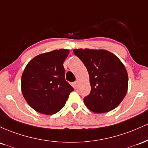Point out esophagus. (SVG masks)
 I'll use <instances>...</instances> for the list:
<instances>
[{"label":"esophagus","mask_w":148,"mask_h":148,"mask_svg":"<svg viewBox=\"0 0 148 148\" xmlns=\"http://www.w3.org/2000/svg\"><path fill=\"white\" fill-rule=\"evenodd\" d=\"M77 85H78V82H77V81H75V82H73V87L75 88H77Z\"/></svg>","instance_id":"obj_1"}]
</instances>
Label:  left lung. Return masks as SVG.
<instances>
[{
  "label": "left lung",
  "mask_w": 148,
  "mask_h": 148,
  "mask_svg": "<svg viewBox=\"0 0 148 148\" xmlns=\"http://www.w3.org/2000/svg\"><path fill=\"white\" fill-rule=\"evenodd\" d=\"M73 53L89 73L91 92L84 98L86 106L97 113L117 107L128 89V74L121 61L103 49H75Z\"/></svg>",
  "instance_id": "8db88e82"
}]
</instances>
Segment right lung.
<instances>
[{"label":"right lung","instance_id":"add662e5","mask_svg":"<svg viewBox=\"0 0 148 148\" xmlns=\"http://www.w3.org/2000/svg\"><path fill=\"white\" fill-rule=\"evenodd\" d=\"M69 50H53L36 56L21 76V92L29 105L38 112L55 114L64 107L73 88L65 79L64 61Z\"/></svg>","mask_w":148,"mask_h":148}]
</instances>
